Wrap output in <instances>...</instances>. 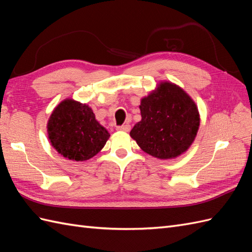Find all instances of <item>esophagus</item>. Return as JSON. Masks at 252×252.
<instances>
[{"label": "esophagus", "instance_id": "esophagus-1", "mask_svg": "<svg viewBox=\"0 0 252 252\" xmlns=\"http://www.w3.org/2000/svg\"><path fill=\"white\" fill-rule=\"evenodd\" d=\"M118 130L120 131H125V132H128L129 130H130V125H122V126H118L117 127Z\"/></svg>", "mask_w": 252, "mask_h": 252}]
</instances>
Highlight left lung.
<instances>
[{
  "instance_id": "8db88e82",
  "label": "left lung",
  "mask_w": 252,
  "mask_h": 252,
  "mask_svg": "<svg viewBox=\"0 0 252 252\" xmlns=\"http://www.w3.org/2000/svg\"><path fill=\"white\" fill-rule=\"evenodd\" d=\"M142 120L130 131L143 151L161 158H174L193 143L200 113L193 100L180 86L161 82L141 100Z\"/></svg>"
}]
</instances>
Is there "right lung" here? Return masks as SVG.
<instances>
[{
  "label": "right lung",
  "mask_w": 252,
  "mask_h": 252,
  "mask_svg": "<svg viewBox=\"0 0 252 252\" xmlns=\"http://www.w3.org/2000/svg\"><path fill=\"white\" fill-rule=\"evenodd\" d=\"M48 138L61 156L82 162L94 157L109 139L88 105L66 98L53 109L47 123Z\"/></svg>",
  "instance_id": "add662e5"
}]
</instances>
